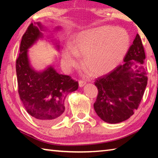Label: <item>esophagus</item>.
<instances>
[{"label":"esophagus","mask_w":158,"mask_h":158,"mask_svg":"<svg viewBox=\"0 0 158 158\" xmlns=\"http://www.w3.org/2000/svg\"><path fill=\"white\" fill-rule=\"evenodd\" d=\"M86 84V81H85V80H80V81H79V87H82L84 86V85Z\"/></svg>","instance_id":"34e87169"}]
</instances>
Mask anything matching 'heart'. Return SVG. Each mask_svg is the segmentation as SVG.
<instances>
[{"label": "heart", "instance_id": "1", "mask_svg": "<svg viewBox=\"0 0 158 158\" xmlns=\"http://www.w3.org/2000/svg\"><path fill=\"white\" fill-rule=\"evenodd\" d=\"M130 39L127 31L111 26L83 31L75 37L73 46L63 50L62 64L67 69L76 65L78 54L84 56L83 64L89 73L102 75L119 65L129 49Z\"/></svg>", "mask_w": 158, "mask_h": 158}]
</instances>
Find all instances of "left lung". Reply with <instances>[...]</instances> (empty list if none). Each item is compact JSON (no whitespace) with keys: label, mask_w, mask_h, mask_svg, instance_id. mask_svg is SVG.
I'll return each mask as SVG.
<instances>
[{"label":"left lung","mask_w":158,"mask_h":158,"mask_svg":"<svg viewBox=\"0 0 158 158\" xmlns=\"http://www.w3.org/2000/svg\"><path fill=\"white\" fill-rule=\"evenodd\" d=\"M145 58L142 42L137 34L124 58L125 63L96 79L98 95L93 106L104 121H124L138 109L148 81V73L143 66Z\"/></svg>","instance_id":"8db88e82"}]
</instances>
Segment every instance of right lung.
<instances>
[{"instance_id":"obj_1","label":"right lung","mask_w":158,"mask_h":158,"mask_svg":"<svg viewBox=\"0 0 158 158\" xmlns=\"http://www.w3.org/2000/svg\"><path fill=\"white\" fill-rule=\"evenodd\" d=\"M42 26L31 23L23 35L16 60L18 93L26 111L42 125H52L62 118L67 95L77 90L78 81L58 74L52 67L43 72L31 68L28 49L42 37Z\"/></svg>"}]
</instances>
